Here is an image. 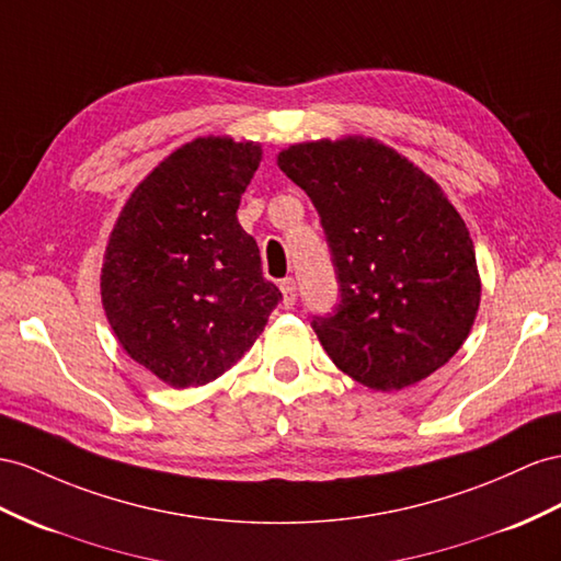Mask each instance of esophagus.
<instances>
[{"instance_id":"obj_1","label":"esophagus","mask_w":561,"mask_h":561,"mask_svg":"<svg viewBox=\"0 0 561 561\" xmlns=\"http://www.w3.org/2000/svg\"><path fill=\"white\" fill-rule=\"evenodd\" d=\"M279 289L284 294V306L291 308L296 304V282L291 277H286L279 282Z\"/></svg>"}]
</instances>
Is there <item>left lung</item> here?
<instances>
[{"instance_id":"obj_1","label":"left lung","mask_w":561,"mask_h":561,"mask_svg":"<svg viewBox=\"0 0 561 561\" xmlns=\"http://www.w3.org/2000/svg\"><path fill=\"white\" fill-rule=\"evenodd\" d=\"M318 208L339 284L312 329L348 377L398 391L459 351L481 300L467 225L440 186L371 139L294 144L277 158Z\"/></svg>"}]
</instances>
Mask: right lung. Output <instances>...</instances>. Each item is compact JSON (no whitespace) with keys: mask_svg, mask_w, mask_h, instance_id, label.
I'll return each mask as SVG.
<instances>
[{"mask_svg":"<svg viewBox=\"0 0 561 561\" xmlns=\"http://www.w3.org/2000/svg\"><path fill=\"white\" fill-rule=\"evenodd\" d=\"M257 163L253 141L184 144L137 186L111 232L106 318L127 355L175 389L241 360L282 300L237 220Z\"/></svg>","mask_w":561,"mask_h":561,"instance_id":"right-lung-1","label":"right lung"}]
</instances>
